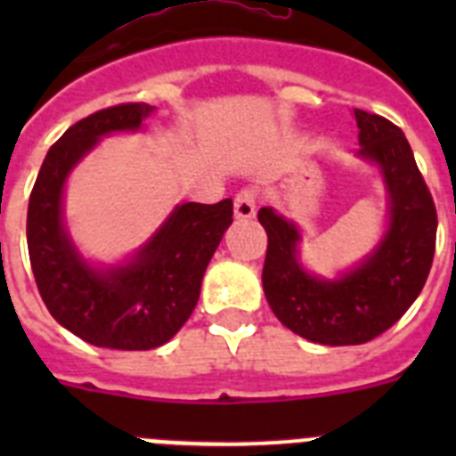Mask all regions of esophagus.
Returning a JSON list of instances; mask_svg holds the SVG:
<instances>
[{"mask_svg": "<svg viewBox=\"0 0 456 456\" xmlns=\"http://www.w3.org/2000/svg\"><path fill=\"white\" fill-rule=\"evenodd\" d=\"M256 215V191L241 189L235 196V216L237 219H251Z\"/></svg>", "mask_w": 456, "mask_h": 456, "instance_id": "1", "label": "esophagus"}]
</instances>
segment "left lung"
<instances>
[{
    "label": "left lung",
    "mask_w": 456,
    "mask_h": 456,
    "mask_svg": "<svg viewBox=\"0 0 456 456\" xmlns=\"http://www.w3.org/2000/svg\"><path fill=\"white\" fill-rule=\"evenodd\" d=\"M358 155L381 168L390 203L384 240L352 272L324 281L299 263V228L272 208L257 221L267 231L263 288L273 315L289 331L320 345H363L388 331L418 299L436 248V205L404 132L388 118L354 109Z\"/></svg>",
    "instance_id": "obj_1"
}]
</instances>
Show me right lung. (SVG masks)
I'll return each instance as SVG.
<instances>
[{
    "instance_id": "obj_1",
    "label": "right lung",
    "mask_w": 456,
    "mask_h": 456,
    "mask_svg": "<svg viewBox=\"0 0 456 456\" xmlns=\"http://www.w3.org/2000/svg\"><path fill=\"white\" fill-rule=\"evenodd\" d=\"M155 111L146 102L100 109L63 132L29 196L27 247L50 315L95 347L143 352L171 340L199 304L200 281L232 224V200L184 203L127 265L91 267L63 225V184L100 136L134 132Z\"/></svg>"
}]
</instances>
